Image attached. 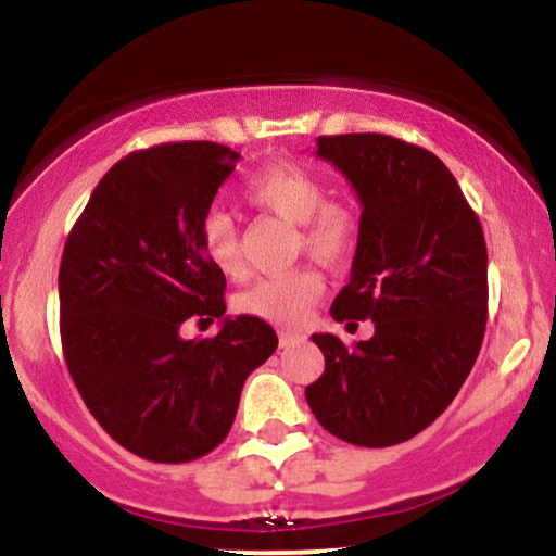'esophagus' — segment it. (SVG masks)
<instances>
[{
  "label": "esophagus",
  "mask_w": 556,
  "mask_h": 556,
  "mask_svg": "<svg viewBox=\"0 0 556 556\" xmlns=\"http://www.w3.org/2000/svg\"><path fill=\"white\" fill-rule=\"evenodd\" d=\"M298 342H303V334H300V331H290V329L279 331V348H295Z\"/></svg>",
  "instance_id": "1"
}]
</instances>
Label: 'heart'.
<instances>
[{"label":"heart","instance_id":"heart-1","mask_svg":"<svg viewBox=\"0 0 556 556\" xmlns=\"http://www.w3.org/2000/svg\"><path fill=\"white\" fill-rule=\"evenodd\" d=\"M245 198L266 212L300 225L305 253L327 266L353 258L361 240V216L350 203L327 201V185L298 164H269L245 185ZM203 253L208 264L227 277L242 271L238 229L227 214H208L203 222ZM324 282L316 271L298 269L282 277H264L238 295L242 314L264 321L298 327L311 305L321 298Z\"/></svg>","mask_w":556,"mask_h":556}]
</instances>
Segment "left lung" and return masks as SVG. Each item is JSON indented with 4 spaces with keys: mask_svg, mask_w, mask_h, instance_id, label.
Masks as SVG:
<instances>
[{
    "mask_svg": "<svg viewBox=\"0 0 556 556\" xmlns=\"http://www.w3.org/2000/svg\"><path fill=\"white\" fill-rule=\"evenodd\" d=\"M316 156L348 177L363 208L353 271L331 316L371 318L374 337L344 348L340 337L314 334L327 366L305 400L342 442H407L442 416L481 350V222L442 159L420 146L350 132L318 138Z\"/></svg>",
    "mask_w": 556,
    "mask_h": 556,
    "instance_id": "1",
    "label": "left lung"
}]
</instances>
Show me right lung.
Returning <instances> with one entry per match:
<instances>
[{
    "mask_svg": "<svg viewBox=\"0 0 556 556\" xmlns=\"http://www.w3.org/2000/svg\"><path fill=\"white\" fill-rule=\"evenodd\" d=\"M238 162L212 140L132 151L65 242L67 371L101 429L143 460L190 463L225 442L242 384L277 350L264 318L225 316V274L203 253V222ZM198 315L222 317L220 334L182 341Z\"/></svg>",
    "mask_w": 556,
    "mask_h": 556,
    "instance_id": "1",
    "label": "right lung"
}]
</instances>
